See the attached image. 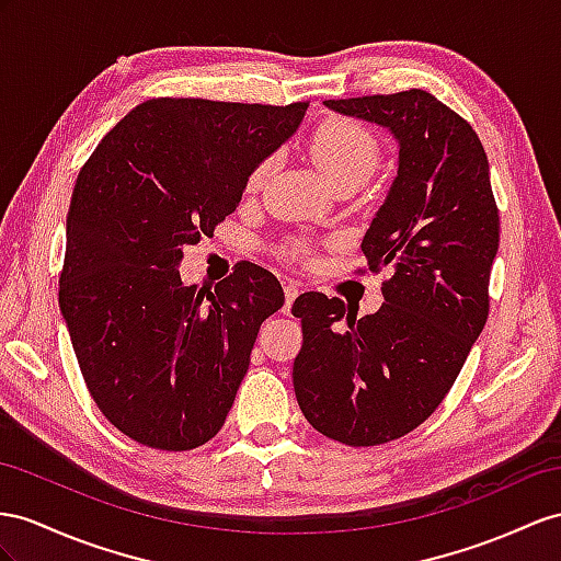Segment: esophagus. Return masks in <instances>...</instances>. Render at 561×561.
Returning <instances> with one entry per match:
<instances>
[{"label":"esophagus","mask_w":561,"mask_h":561,"mask_svg":"<svg viewBox=\"0 0 561 561\" xmlns=\"http://www.w3.org/2000/svg\"><path fill=\"white\" fill-rule=\"evenodd\" d=\"M298 294H300V289H298V286H296L294 282H284V312L291 310V306H294V300L298 298Z\"/></svg>","instance_id":"34e87169"}]
</instances>
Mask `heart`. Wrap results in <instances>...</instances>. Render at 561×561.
<instances>
[{
	"label": "heart",
	"instance_id": "1",
	"mask_svg": "<svg viewBox=\"0 0 561 561\" xmlns=\"http://www.w3.org/2000/svg\"><path fill=\"white\" fill-rule=\"evenodd\" d=\"M310 153L314 163L334 186L348 180H367L379 165L381 147L375 133L351 118H327L310 135ZM275 158L267 156L255 163L247 178V194H257L267 182ZM294 257H306L304 243L291 251Z\"/></svg>",
	"mask_w": 561,
	"mask_h": 561
}]
</instances>
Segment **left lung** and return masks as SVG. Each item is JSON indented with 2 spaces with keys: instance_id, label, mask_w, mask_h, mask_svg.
I'll return each instance as SVG.
<instances>
[{
  "instance_id": "obj_1",
  "label": "left lung",
  "mask_w": 561,
  "mask_h": 561,
  "mask_svg": "<svg viewBox=\"0 0 561 561\" xmlns=\"http://www.w3.org/2000/svg\"><path fill=\"white\" fill-rule=\"evenodd\" d=\"M398 141V175L363 239L371 272L391 267L386 304L357 318L343 300H294L304 346L294 391L306 420L339 443L410 434L450 391L488 320L500 215L479 135L424 90L324 102Z\"/></svg>"
}]
</instances>
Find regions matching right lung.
<instances>
[{"instance_id":"right-lung-1","label":"right lung","mask_w":561,"mask_h":561,"mask_svg":"<svg viewBox=\"0 0 561 561\" xmlns=\"http://www.w3.org/2000/svg\"><path fill=\"white\" fill-rule=\"evenodd\" d=\"M289 106L149 99L82 165L66 220L59 306L90 396L133 440L192 450L222 428L257 329L284 306L247 263L184 286V247L239 206L249 172L306 116Z\"/></svg>"}]
</instances>
